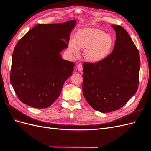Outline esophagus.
<instances>
[{"label":"esophagus","mask_w":151,"mask_h":151,"mask_svg":"<svg viewBox=\"0 0 151 151\" xmlns=\"http://www.w3.org/2000/svg\"><path fill=\"white\" fill-rule=\"evenodd\" d=\"M77 68L79 71H82V70H83V65H82L81 63H78V64L77 65Z\"/></svg>","instance_id":"esophagus-1"}]
</instances>
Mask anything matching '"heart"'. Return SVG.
Wrapping results in <instances>:
<instances>
[{
    "label": "heart",
    "instance_id": "obj_1",
    "mask_svg": "<svg viewBox=\"0 0 151 151\" xmlns=\"http://www.w3.org/2000/svg\"><path fill=\"white\" fill-rule=\"evenodd\" d=\"M114 46L112 36L96 28H84L76 32L75 39L68 43V51L79 55L80 48L85 50L84 57L91 63H99L107 58Z\"/></svg>",
    "mask_w": 151,
    "mask_h": 151
}]
</instances>
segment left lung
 Segmentation results:
<instances>
[{
    "instance_id": "1",
    "label": "left lung",
    "mask_w": 151,
    "mask_h": 151,
    "mask_svg": "<svg viewBox=\"0 0 151 151\" xmlns=\"http://www.w3.org/2000/svg\"><path fill=\"white\" fill-rule=\"evenodd\" d=\"M116 41L112 53L99 63H83V92L90 106L101 113L117 110L138 89L140 56L123 27L112 25Z\"/></svg>"
}]
</instances>
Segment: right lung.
I'll use <instances>...</instances> for the list:
<instances>
[{"mask_svg": "<svg viewBox=\"0 0 151 151\" xmlns=\"http://www.w3.org/2000/svg\"><path fill=\"white\" fill-rule=\"evenodd\" d=\"M76 22L37 24L17 42L12 53L10 81L21 102L45 108L60 96L75 65L62 59L60 53L68 47Z\"/></svg>", "mask_w": 151, "mask_h": 151, "instance_id": "add662e5", "label": "right lung"}]
</instances>
